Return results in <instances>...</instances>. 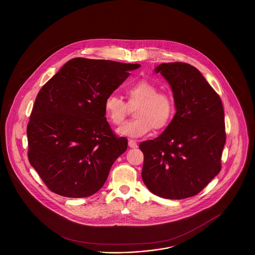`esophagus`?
<instances>
[{
  "label": "esophagus",
  "mask_w": 255,
  "mask_h": 255,
  "mask_svg": "<svg viewBox=\"0 0 255 255\" xmlns=\"http://www.w3.org/2000/svg\"><path fill=\"white\" fill-rule=\"evenodd\" d=\"M128 145H129V147H132V148L137 147V143H136V141H135V140H132V139H130V140L128 141Z\"/></svg>",
  "instance_id": "34e87169"
}]
</instances>
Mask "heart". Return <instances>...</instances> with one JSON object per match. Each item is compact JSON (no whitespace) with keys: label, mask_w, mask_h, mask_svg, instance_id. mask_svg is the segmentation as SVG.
<instances>
[{"label":"heart","mask_w":255,"mask_h":255,"mask_svg":"<svg viewBox=\"0 0 255 255\" xmlns=\"http://www.w3.org/2000/svg\"><path fill=\"white\" fill-rule=\"evenodd\" d=\"M127 103L116 94H109L105 100V112L114 125L124 123L130 108H135L136 118L123 124L118 132L139 137L154 130L165 128L174 114V101L167 93L159 92L157 86L147 80H139L124 90Z\"/></svg>","instance_id":"heart-1"}]
</instances>
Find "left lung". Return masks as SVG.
Instances as JSON below:
<instances>
[{
    "label": "left lung",
    "mask_w": 255,
    "mask_h": 255,
    "mask_svg": "<svg viewBox=\"0 0 255 255\" xmlns=\"http://www.w3.org/2000/svg\"><path fill=\"white\" fill-rule=\"evenodd\" d=\"M155 72L171 86L177 112L160 136L140 143L142 179L160 197L184 199L200 193L221 171L226 140L224 107L193 65L162 63Z\"/></svg>",
    "instance_id": "8db88e82"
}]
</instances>
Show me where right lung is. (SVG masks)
<instances>
[{"instance_id":"obj_1","label":"right lung","mask_w":255,"mask_h":255,"mask_svg":"<svg viewBox=\"0 0 255 255\" xmlns=\"http://www.w3.org/2000/svg\"><path fill=\"white\" fill-rule=\"evenodd\" d=\"M140 64L75 58L40 90L27 126L28 158L53 193L91 196L128 140L111 130L105 100Z\"/></svg>"}]
</instances>
